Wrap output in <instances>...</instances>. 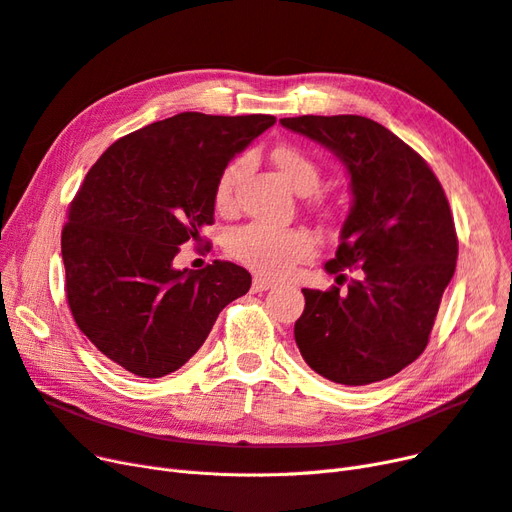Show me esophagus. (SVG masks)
Segmentation results:
<instances>
[{"label": "esophagus", "instance_id": "esophagus-1", "mask_svg": "<svg viewBox=\"0 0 512 512\" xmlns=\"http://www.w3.org/2000/svg\"><path fill=\"white\" fill-rule=\"evenodd\" d=\"M268 289H274V282L272 280L261 278V276L253 278V285H251L253 293H261V291H268Z\"/></svg>", "mask_w": 512, "mask_h": 512}]
</instances>
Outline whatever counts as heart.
<instances>
[{"label":"heart","mask_w":512,"mask_h":512,"mask_svg":"<svg viewBox=\"0 0 512 512\" xmlns=\"http://www.w3.org/2000/svg\"><path fill=\"white\" fill-rule=\"evenodd\" d=\"M272 160L278 170L299 194H310L320 183V166L314 158L295 145H280L272 151ZM249 164V158L240 156L227 162L215 183V206L221 213H230L236 204V185ZM323 211H331L327 200L314 202ZM225 251L242 266L268 276H287L299 263L308 261L316 253V238L301 227H272L266 223H246L227 234Z\"/></svg>","instance_id":"heart-1"}]
</instances>
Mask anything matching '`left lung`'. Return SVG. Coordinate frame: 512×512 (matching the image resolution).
I'll list each match as a JSON object with an SVG mask.
<instances>
[{"mask_svg": "<svg viewBox=\"0 0 512 512\" xmlns=\"http://www.w3.org/2000/svg\"><path fill=\"white\" fill-rule=\"evenodd\" d=\"M348 166L354 204L325 263L348 291L304 289L295 323L304 361L344 386L382 382L428 346L441 297L456 272L458 234L428 162L363 116L282 118ZM346 271L355 274L348 279Z\"/></svg>", "mask_w": 512, "mask_h": 512, "instance_id": "left-lung-1", "label": "left lung"}]
</instances>
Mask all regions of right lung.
Returning <instances> with one entry per match:
<instances>
[{
	"instance_id": "right-lung-1",
	"label": "right lung",
	"mask_w": 512,
	"mask_h": 512,
	"mask_svg": "<svg viewBox=\"0 0 512 512\" xmlns=\"http://www.w3.org/2000/svg\"><path fill=\"white\" fill-rule=\"evenodd\" d=\"M274 122L185 111L118 139L88 170L61 234L65 295L109 361L139 377L173 373L249 291L251 274L236 263L192 272L173 259L215 223L223 166Z\"/></svg>"
}]
</instances>
